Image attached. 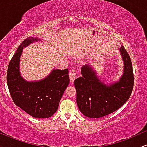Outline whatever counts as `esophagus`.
Instances as JSON below:
<instances>
[{"mask_svg":"<svg viewBox=\"0 0 147 147\" xmlns=\"http://www.w3.org/2000/svg\"><path fill=\"white\" fill-rule=\"evenodd\" d=\"M69 77H70V80L71 82H73L75 79V72L74 71H70L69 73Z\"/></svg>","mask_w":147,"mask_h":147,"instance_id":"obj_1","label":"esophagus"}]
</instances>
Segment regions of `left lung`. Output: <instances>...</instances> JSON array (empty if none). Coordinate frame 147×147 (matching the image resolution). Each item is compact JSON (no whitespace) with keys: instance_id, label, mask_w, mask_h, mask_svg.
I'll use <instances>...</instances> for the list:
<instances>
[{"instance_id":"8db88e82","label":"left lung","mask_w":147,"mask_h":147,"mask_svg":"<svg viewBox=\"0 0 147 147\" xmlns=\"http://www.w3.org/2000/svg\"><path fill=\"white\" fill-rule=\"evenodd\" d=\"M119 51L124 63L119 80L104 83L90 65H84L81 68L82 76L74 82L79 110L88 117L98 118L112 113L131 96L134 84L132 63L124 46L121 45Z\"/></svg>"}]
</instances>
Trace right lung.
Returning a JSON list of instances; mask_svg holds the SVG:
<instances>
[{
  "instance_id": "1",
  "label": "right lung",
  "mask_w": 147,
  "mask_h": 147,
  "mask_svg": "<svg viewBox=\"0 0 147 147\" xmlns=\"http://www.w3.org/2000/svg\"><path fill=\"white\" fill-rule=\"evenodd\" d=\"M41 41L30 36L19 45L8 66L7 83L16 106L35 118H48L56 113L65 88L70 83L68 69L54 68L49 75L38 81H26L20 72V59L23 48Z\"/></svg>"
}]
</instances>
